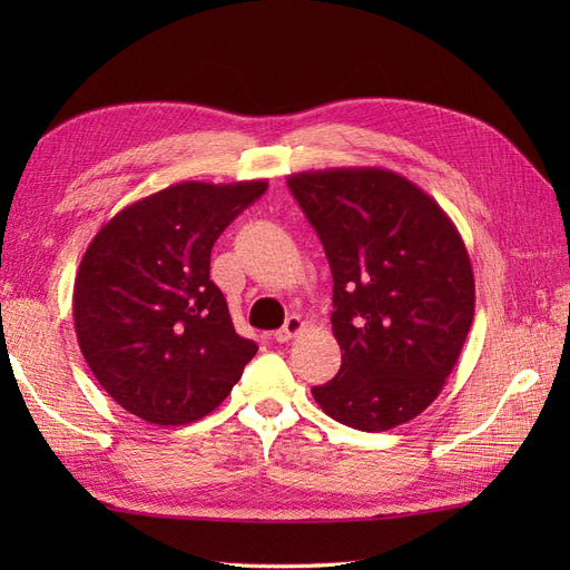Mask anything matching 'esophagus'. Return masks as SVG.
Listing matches in <instances>:
<instances>
[{
    "label": "esophagus",
    "instance_id": "34e87169",
    "mask_svg": "<svg viewBox=\"0 0 570 570\" xmlns=\"http://www.w3.org/2000/svg\"><path fill=\"white\" fill-rule=\"evenodd\" d=\"M302 331H304V321L299 316H289L285 321V325L281 327V331L273 333V337H275V342H289L292 337L299 335Z\"/></svg>",
    "mask_w": 570,
    "mask_h": 570
}]
</instances>
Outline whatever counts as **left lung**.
<instances>
[{
	"instance_id": "left-lung-1",
	"label": "left lung",
	"mask_w": 570,
	"mask_h": 570,
	"mask_svg": "<svg viewBox=\"0 0 570 570\" xmlns=\"http://www.w3.org/2000/svg\"><path fill=\"white\" fill-rule=\"evenodd\" d=\"M287 185L333 271L342 366L314 400L364 433L416 419L442 392L473 323V268L456 226L385 168L306 170Z\"/></svg>"
}]
</instances>
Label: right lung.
I'll use <instances>...</instances> for the list:
<instances>
[{
  "label": "right lung",
  "mask_w": 570,
  "mask_h": 570,
  "mask_svg": "<svg viewBox=\"0 0 570 570\" xmlns=\"http://www.w3.org/2000/svg\"><path fill=\"white\" fill-rule=\"evenodd\" d=\"M266 180L170 185L118 212L85 252L73 287L80 352L111 400L147 423L212 413L256 354L209 278L218 235Z\"/></svg>",
  "instance_id": "add662e5"
}]
</instances>
